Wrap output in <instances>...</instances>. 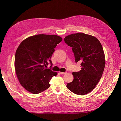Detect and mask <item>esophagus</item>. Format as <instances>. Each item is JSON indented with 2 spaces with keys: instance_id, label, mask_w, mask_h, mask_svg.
<instances>
[{
  "instance_id": "esophagus-1",
  "label": "esophagus",
  "mask_w": 121,
  "mask_h": 121,
  "mask_svg": "<svg viewBox=\"0 0 121 121\" xmlns=\"http://www.w3.org/2000/svg\"><path fill=\"white\" fill-rule=\"evenodd\" d=\"M59 73H60L61 74H66L67 73H66V72H65V73H63V72H59Z\"/></svg>"
}]
</instances>
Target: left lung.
Here are the masks:
<instances>
[{"label": "left lung", "mask_w": 121, "mask_h": 121, "mask_svg": "<svg viewBox=\"0 0 121 121\" xmlns=\"http://www.w3.org/2000/svg\"><path fill=\"white\" fill-rule=\"evenodd\" d=\"M64 40L72 48L75 62H81V69L73 73V80L67 87L75 94H87L95 88L103 75L105 65L103 47L97 38L82 33L68 35Z\"/></svg>", "instance_id": "left-lung-1"}]
</instances>
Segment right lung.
<instances>
[{
    "label": "right lung",
    "mask_w": 121,
    "mask_h": 121,
    "mask_svg": "<svg viewBox=\"0 0 121 121\" xmlns=\"http://www.w3.org/2000/svg\"><path fill=\"white\" fill-rule=\"evenodd\" d=\"M62 41L55 35L39 34L23 40L15 54V68L22 86L34 94L40 93L50 87L49 82L56 72L47 69L49 63L52 67L51 57L54 48Z\"/></svg>",
    "instance_id": "right-lung-1"
}]
</instances>
